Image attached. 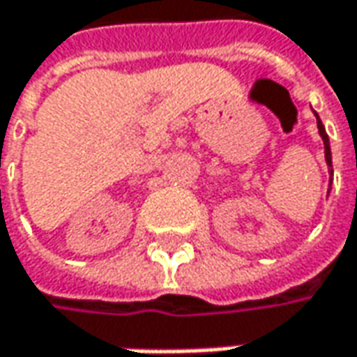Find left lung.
Returning a JSON list of instances; mask_svg holds the SVG:
<instances>
[{
	"mask_svg": "<svg viewBox=\"0 0 357 357\" xmlns=\"http://www.w3.org/2000/svg\"><path fill=\"white\" fill-rule=\"evenodd\" d=\"M315 116H317V114H315ZM317 128H319V136H321V140H324V149H326V162H328V167H331L330 138H328V134H326V128H324V124H321L319 116H317ZM331 174H333V170H331Z\"/></svg>",
	"mask_w": 357,
	"mask_h": 357,
	"instance_id": "left-lung-1",
	"label": "left lung"
}]
</instances>
